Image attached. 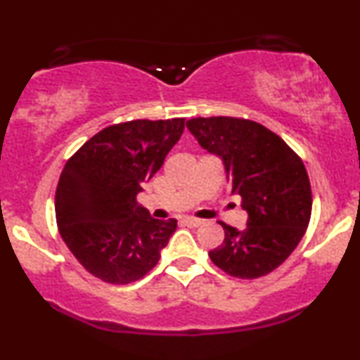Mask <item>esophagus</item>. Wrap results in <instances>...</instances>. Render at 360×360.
<instances>
[{
  "label": "esophagus",
  "mask_w": 360,
  "mask_h": 360,
  "mask_svg": "<svg viewBox=\"0 0 360 360\" xmlns=\"http://www.w3.org/2000/svg\"><path fill=\"white\" fill-rule=\"evenodd\" d=\"M183 223H186L188 226H200V225H203V220H200V218L186 217V218H183Z\"/></svg>",
  "instance_id": "34e87169"
}]
</instances>
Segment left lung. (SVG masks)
Returning a JSON list of instances; mask_svg holds the SVG:
<instances>
[{"mask_svg":"<svg viewBox=\"0 0 360 360\" xmlns=\"http://www.w3.org/2000/svg\"><path fill=\"white\" fill-rule=\"evenodd\" d=\"M200 146L223 160L232 193L242 198L247 229L220 221L221 245L210 259L226 274L257 279L278 269L298 247L311 217V186L301 157L257 122L233 117L191 118Z\"/></svg>","mask_w":360,"mask_h":360,"instance_id":"left-lung-1","label":"left lung"}]
</instances>
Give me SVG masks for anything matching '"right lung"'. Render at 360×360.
Masks as SVG:
<instances>
[{"mask_svg": "<svg viewBox=\"0 0 360 360\" xmlns=\"http://www.w3.org/2000/svg\"><path fill=\"white\" fill-rule=\"evenodd\" d=\"M184 130V118L134 120L98 131L65 162L56 191L62 240L89 274L110 284L154 269L177 220L137 203Z\"/></svg>", "mask_w": 360, "mask_h": 360, "instance_id": "obj_1", "label": "right lung"}]
</instances>
